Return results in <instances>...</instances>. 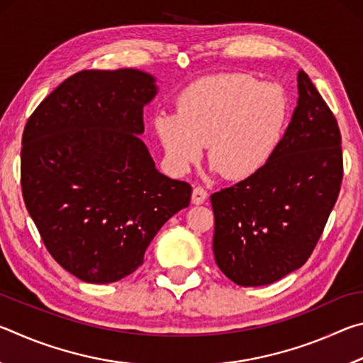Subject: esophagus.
Wrapping results in <instances>:
<instances>
[{"instance_id": "obj_1", "label": "esophagus", "mask_w": 363, "mask_h": 363, "mask_svg": "<svg viewBox=\"0 0 363 363\" xmlns=\"http://www.w3.org/2000/svg\"><path fill=\"white\" fill-rule=\"evenodd\" d=\"M206 199H208V190L201 186H196L192 192V203L201 205V203H205Z\"/></svg>"}]
</instances>
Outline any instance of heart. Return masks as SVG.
Here are the masks:
<instances>
[{
    "instance_id": "1",
    "label": "heart",
    "mask_w": 363,
    "mask_h": 363,
    "mask_svg": "<svg viewBox=\"0 0 363 363\" xmlns=\"http://www.w3.org/2000/svg\"><path fill=\"white\" fill-rule=\"evenodd\" d=\"M288 99L277 84L242 73L195 82L177 97V112L153 120L171 167L186 173L203 155L227 179L261 171L284 138Z\"/></svg>"
}]
</instances>
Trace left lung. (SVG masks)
<instances>
[{
  "instance_id": "8db88e82",
  "label": "left lung",
  "mask_w": 363,
  "mask_h": 363,
  "mask_svg": "<svg viewBox=\"0 0 363 363\" xmlns=\"http://www.w3.org/2000/svg\"><path fill=\"white\" fill-rule=\"evenodd\" d=\"M279 149L261 171L211 195L218 267L240 286L269 285L309 259L337 200V121L307 73Z\"/></svg>"
}]
</instances>
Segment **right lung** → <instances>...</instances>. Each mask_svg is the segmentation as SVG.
Wrapping results in <instances>:
<instances>
[{
    "label": "right lung",
    "instance_id": "1",
    "mask_svg": "<svg viewBox=\"0 0 363 363\" xmlns=\"http://www.w3.org/2000/svg\"><path fill=\"white\" fill-rule=\"evenodd\" d=\"M153 77L82 70L30 115L22 134L26 206L54 259L88 284L133 274L192 187L155 169L139 134Z\"/></svg>",
    "mask_w": 363,
    "mask_h": 363
}]
</instances>
